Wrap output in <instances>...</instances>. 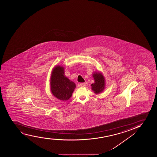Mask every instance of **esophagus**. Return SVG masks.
<instances>
[{"label":"esophagus","instance_id":"obj_1","mask_svg":"<svg viewBox=\"0 0 157 157\" xmlns=\"http://www.w3.org/2000/svg\"><path fill=\"white\" fill-rule=\"evenodd\" d=\"M80 86H81V87H85L86 83H84V82H82V83H80Z\"/></svg>","mask_w":157,"mask_h":157}]
</instances>
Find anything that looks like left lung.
I'll return each mask as SVG.
<instances>
[{
    "label": "left lung",
    "instance_id": "1",
    "mask_svg": "<svg viewBox=\"0 0 157 157\" xmlns=\"http://www.w3.org/2000/svg\"><path fill=\"white\" fill-rule=\"evenodd\" d=\"M93 77L95 80V82L91 84L92 89L96 94H99L103 91L105 87V79L101 74L94 73Z\"/></svg>",
    "mask_w": 157,
    "mask_h": 157
}]
</instances>
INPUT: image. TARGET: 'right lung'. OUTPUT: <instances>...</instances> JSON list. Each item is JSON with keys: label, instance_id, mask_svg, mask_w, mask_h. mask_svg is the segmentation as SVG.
Wrapping results in <instances>:
<instances>
[{"label": "right lung", "instance_id": "add662e5", "mask_svg": "<svg viewBox=\"0 0 157 157\" xmlns=\"http://www.w3.org/2000/svg\"><path fill=\"white\" fill-rule=\"evenodd\" d=\"M76 85L64 76V68L56 66L51 77V90L55 97L61 101H67L71 97Z\"/></svg>", "mask_w": 157, "mask_h": 157}]
</instances>
